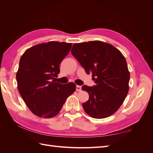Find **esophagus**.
<instances>
[{"label": "esophagus", "instance_id": "esophagus-1", "mask_svg": "<svg viewBox=\"0 0 153 153\" xmlns=\"http://www.w3.org/2000/svg\"><path fill=\"white\" fill-rule=\"evenodd\" d=\"M76 91H82V86L77 85L76 86Z\"/></svg>", "mask_w": 153, "mask_h": 153}]
</instances>
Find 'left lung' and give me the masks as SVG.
<instances>
[{
	"label": "left lung",
	"mask_w": 153,
	"mask_h": 153,
	"mask_svg": "<svg viewBox=\"0 0 153 153\" xmlns=\"http://www.w3.org/2000/svg\"><path fill=\"white\" fill-rule=\"evenodd\" d=\"M71 52L95 83L82 88L89 95L82 105L85 112L97 119L112 115L129 91L130 74L125 57L113 45L99 41L75 43Z\"/></svg>",
	"instance_id": "1"
}]
</instances>
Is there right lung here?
Masks as SVG:
<instances>
[{
	"instance_id": "1",
	"label": "right lung",
	"mask_w": 153,
	"mask_h": 153,
	"mask_svg": "<svg viewBox=\"0 0 153 153\" xmlns=\"http://www.w3.org/2000/svg\"><path fill=\"white\" fill-rule=\"evenodd\" d=\"M71 43L49 41L28 48L19 60L16 81L19 93L34 114L44 118L57 115L76 84L53 80L60 73V64L70 53Z\"/></svg>"
}]
</instances>
